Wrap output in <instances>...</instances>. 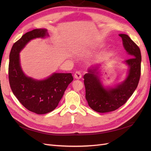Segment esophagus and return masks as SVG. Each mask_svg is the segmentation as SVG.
Wrapping results in <instances>:
<instances>
[{
    "label": "esophagus",
    "mask_w": 151,
    "mask_h": 151,
    "mask_svg": "<svg viewBox=\"0 0 151 151\" xmlns=\"http://www.w3.org/2000/svg\"><path fill=\"white\" fill-rule=\"evenodd\" d=\"M74 78H76V79H79L82 77V74L81 72L79 71H76L74 74Z\"/></svg>",
    "instance_id": "esophagus-1"
}]
</instances>
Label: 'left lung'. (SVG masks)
<instances>
[{"label": "left lung", "mask_w": 151, "mask_h": 151, "mask_svg": "<svg viewBox=\"0 0 151 151\" xmlns=\"http://www.w3.org/2000/svg\"><path fill=\"white\" fill-rule=\"evenodd\" d=\"M123 45L132 58L125 63L129 67L127 79L114 88H104L98 76V66L89 68L84 76L86 99L91 108L99 113L115 111L124 104L138 86L141 72V53L127 35L120 34Z\"/></svg>", "instance_id": "1"}]
</instances>
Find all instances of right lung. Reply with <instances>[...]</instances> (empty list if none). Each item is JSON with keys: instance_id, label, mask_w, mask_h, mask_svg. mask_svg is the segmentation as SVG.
<instances>
[{"instance_id": "1", "label": "right lung", "mask_w": 151, "mask_h": 151, "mask_svg": "<svg viewBox=\"0 0 151 151\" xmlns=\"http://www.w3.org/2000/svg\"><path fill=\"white\" fill-rule=\"evenodd\" d=\"M48 36L46 29L29 31L14 43L9 55V81L12 93L27 109L39 115L57 108L67 86L74 79L71 73H54L46 79L38 81L26 76L22 72L19 54L21 50L30 40Z\"/></svg>"}]
</instances>
